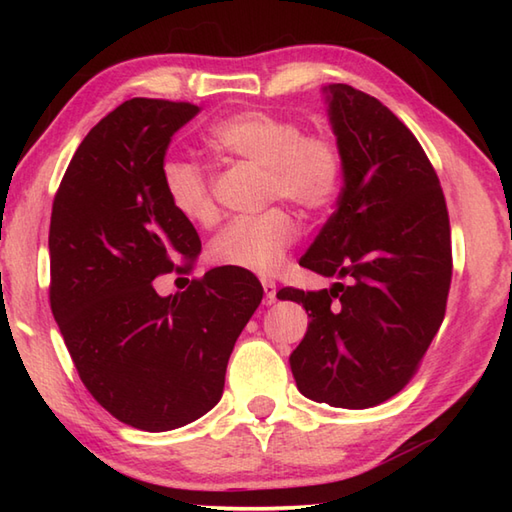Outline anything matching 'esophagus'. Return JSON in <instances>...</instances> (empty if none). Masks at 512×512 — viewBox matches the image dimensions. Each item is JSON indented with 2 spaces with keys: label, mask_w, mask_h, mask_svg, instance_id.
<instances>
[{
  "label": "esophagus",
  "mask_w": 512,
  "mask_h": 512,
  "mask_svg": "<svg viewBox=\"0 0 512 512\" xmlns=\"http://www.w3.org/2000/svg\"><path fill=\"white\" fill-rule=\"evenodd\" d=\"M262 286H264V303H266V306H273V303L277 301V286H275V281L264 279Z\"/></svg>",
  "instance_id": "1"
}]
</instances>
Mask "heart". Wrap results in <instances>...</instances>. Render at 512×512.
Here are the masks:
<instances>
[{
    "label": "heart",
    "instance_id": "heart-1",
    "mask_svg": "<svg viewBox=\"0 0 512 512\" xmlns=\"http://www.w3.org/2000/svg\"><path fill=\"white\" fill-rule=\"evenodd\" d=\"M204 145L222 160H244L264 167V200H288L306 213H319L339 193L343 156L328 132H303L290 116L242 110L213 123ZM162 189L173 211L195 224H211L217 215L211 182L193 162L167 158L160 169ZM297 239V222L273 206L255 217H239L213 239L215 264L270 275L284 262Z\"/></svg>",
    "mask_w": 512,
    "mask_h": 512
}]
</instances>
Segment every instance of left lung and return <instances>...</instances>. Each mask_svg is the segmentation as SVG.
Returning a JSON list of instances; mask_svg holds the SVG:
<instances>
[{"instance_id":"left-lung-1","label":"left lung","mask_w":512,"mask_h":512,"mask_svg":"<svg viewBox=\"0 0 512 512\" xmlns=\"http://www.w3.org/2000/svg\"><path fill=\"white\" fill-rule=\"evenodd\" d=\"M323 92L343 189L299 264L341 281L319 292L284 288L277 297L301 303L310 317L290 354L301 394L367 409L409 383L440 330L453 273L451 226L436 169L407 125L352 85Z\"/></svg>"}]
</instances>
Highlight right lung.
Returning <instances> with one entry per match:
<instances>
[{
	"mask_svg": "<svg viewBox=\"0 0 512 512\" xmlns=\"http://www.w3.org/2000/svg\"><path fill=\"white\" fill-rule=\"evenodd\" d=\"M198 112L162 99L118 105L74 151L52 202L50 308L65 347L94 400L151 433L220 402L237 336L264 295L255 277L220 268L169 297L151 284L189 273L202 248L160 178L171 136Z\"/></svg>",
	"mask_w": 512,
	"mask_h": 512,
	"instance_id": "add662e5",
	"label": "right lung"
}]
</instances>
